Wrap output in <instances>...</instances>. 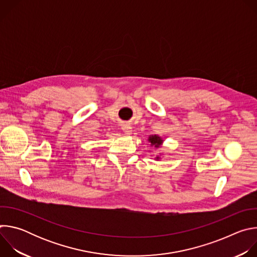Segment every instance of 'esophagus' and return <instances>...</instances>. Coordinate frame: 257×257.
Returning <instances> with one entry per match:
<instances>
[{"label":"esophagus","instance_id":"esophagus-1","mask_svg":"<svg viewBox=\"0 0 257 257\" xmlns=\"http://www.w3.org/2000/svg\"><path fill=\"white\" fill-rule=\"evenodd\" d=\"M131 129H132V128H131L129 125H125V126L123 127V131H124L126 134H131V132H132Z\"/></svg>","mask_w":257,"mask_h":257}]
</instances>
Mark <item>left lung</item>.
Here are the masks:
<instances>
[{
	"label": "left lung",
	"instance_id": "obj_1",
	"mask_svg": "<svg viewBox=\"0 0 257 257\" xmlns=\"http://www.w3.org/2000/svg\"><path fill=\"white\" fill-rule=\"evenodd\" d=\"M150 141L152 142L153 145L157 146V148H158V146H160L161 143H162V139H161L159 136H157V135L151 136V137H150Z\"/></svg>",
	"mask_w": 257,
	"mask_h": 257
}]
</instances>
